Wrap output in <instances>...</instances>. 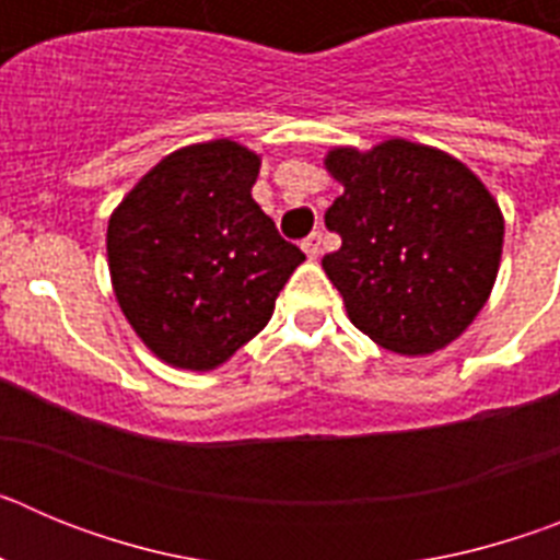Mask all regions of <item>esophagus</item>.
Masks as SVG:
<instances>
[{
	"instance_id": "obj_1",
	"label": "esophagus",
	"mask_w": 560,
	"mask_h": 560,
	"mask_svg": "<svg viewBox=\"0 0 560 560\" xmlns=\"http://www.w3.org/2000/svg\"><path fill=\"white\" fill-rule=\"evenodd\" d=\"M303 252L311 257V260L319 257V252H323V232H311V235L303 241Z\"/></svg>"
}]
</instances>
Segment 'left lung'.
I'll use <instances>...</instances> for the list:
<instances>
[{
  "label": "left lung",
  "instance_id": "left-lung-1",
  "mask_svg": "<svg viewBox=\"0 0 560 560\" xmlns=\"http://www.w3.org/2000/svg\"><path fill=\"white\" fill-rule=\"evenodd\" d=\"M325 167L345 192L325 212L341 246L323 269L350 323L400 355L452 345L497 283V199L452 153L409 140L334 148Z\"/></svg>",
  "mask_w": 560,
  "mask_h": 560
}]
</instances>
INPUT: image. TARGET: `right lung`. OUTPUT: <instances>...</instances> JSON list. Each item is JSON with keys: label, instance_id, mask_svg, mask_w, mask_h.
Here are the masks:
<instances>
[{"label": "right lung", "instance_id": "right-lung-1", "mask_svg": "<svg viewBox=\"0 0 560 560\" xmlns=\"http://www.w3.org/2000/svg\"><path fill=\"white\" fill-rule=\"evenodd\" d=\"M260 156L232 140L167 153L108 219L114 296L171 368H221L266 328L305 255L252 199Z\"/></svg>", "mask_w": 560, "mask_h": 560}]
</instances>
